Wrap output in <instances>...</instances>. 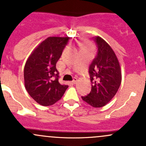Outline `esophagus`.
<instances>
[{
  "mask_svg": "<svg viewBox=\"0 0 146 146\" xmlns=\"http://www.w3.org/2000/svg\"><path fill=\"white\" fill-rule=\"evenodd\" d=\"M77 81H78L77 78H73V80H72V82H73V84H76Z\"/></svg>",
  "mask_w": 146,
  "mask_h": 146,
  "instance_id": "obj_1",
  "label": "esophagus"
}]
</instances>
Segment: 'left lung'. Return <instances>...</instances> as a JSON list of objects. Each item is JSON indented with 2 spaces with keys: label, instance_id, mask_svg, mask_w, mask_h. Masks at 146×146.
Returning a JSON list of instances; mask_svg holds the SVG:
<instances>
[{
  "label": "left lung",
  "instance_id": "obj_1",
  "mask_svg": "<svg viewBox=\"0 0 146 146\" xmlns=\"http://www.w3.org/2000/svg\"><path fill=\"white\" fill-rule=\"evenodd\" d=\"M97 48L89 68L92 90L82 100L94 108L106 105L114 97L122 81L120 66L114 51L99 36L94 38Z\"/></svg>",
  "mask_w": 146,
  "mask_h": 146
}]
</instances>
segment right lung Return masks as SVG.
<instances>
[{
  "instance_id": "obj_1",
  "label": "right lung",
  "mask_w": 146,
  "mask_h": 146,
  "mask_svg": "<svg viewBox=\"0 0 146 146\" xmlns=\"http://www.w3.org/2000/svg\"><path fill=\"white\" fill-rule=\"evenodd\" d=\"M69 39V37H49L35 49L26 62V90L37 103L44 106L60 100L68 87L59 82L56 64Z\"/></svg>"
}]
</instances>
